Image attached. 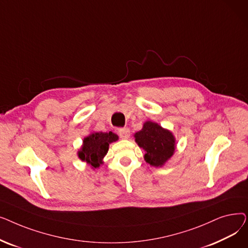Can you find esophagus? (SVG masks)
<instances>
[{"label": "esophagus", "mask_w": 248, "mask_h": 248, "mask_svg": "<svg viewBox=\"0 0 248 248\" xmlns=\"http://www.w3.org/2000/svg\"><path fill=\"white\" fill-rule=\"evenodd\" d=\"M119 135L122 139H128L129 136H131V132L127 127H123L119 129Z\"/></svg>", "instance_id": "1"}]
</instances>
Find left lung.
I'll return each instance as SVG.
<instances>
[{"mask_svg":"<svg viewBox=\"0 0 248 248\" xmlns=\"http://www.w3.org/2000/svg\"><path fill=\"white\" fill-rule=\"evenodd\" d=\"M134 137L138 146L145 151V161L153 167H163L175 154V136L157 123L147 121Z\"/></svg>","mask_w":248,"mask_h":248,"instance_id":"left-lung-1","label":"left lung"}]
</instances>
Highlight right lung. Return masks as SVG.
I'll return each instance as SVG.
<instances>
[{
  "instance_id": "obj_1",
  "label": "right lung",
  "mask_w": 248,
  "mask_h": 248,
  "mask_svg": "<svg viewBox=\"0 0 248 248\" xmlns=\"http://www.w3.org/2000/svg\"><path fill=\"white\" fill-rule=\"evenodd\" d=\"M117 140L119 136L112 132L90 133L82 140V146L77 152L78 158L94 170L103 164V158L106 157L109 145Z\"/></svg>"
}]
</instances>
